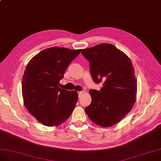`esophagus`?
Wrapping results in <instances>:
<instances>
[{
  "instance_id": "34e87169",
  "label": "esophagus",
  "mask_w": 161,
  "mask_h": 161,
  "mask_svg": "<svg viewBox=\"0 0 161 161\" xmlns=\"http://www.w3.org/2000/svg\"><path fill=\"white\" fill-rule=\"evenodd\" d=\"M84 93V91H81V92H78V95H79V97H81V96L83 95V94Z\"/></svg>"
}]
</instances>
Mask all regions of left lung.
Listing matches in <instances>:
<instances>
[{
    "label": "left lung",
    "mask_w": 161,
    "mask_h": 161,
    "mask_svg": "<svg viewBox=\"0 0 161 161\" xmlns=\"http://www.w3.org/2000/svg\"><path fill=\"white\" fill-rule=\"evenodd\" d=\"M90 62L92 77L103 88L89 91L91 104L85 111L92 121L111 127L126 116L136 100L137 80L130 58L114 45L103 43L81 50Z\"/></svg>",
    "instance_id": "1"
}]
</instances>
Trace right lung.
<instances>
[{
    "label": "right lung",
    "mask_w": 161,
    "mask_h": 161,
    "mask_svg": "<svg viewBox=\"0 0 161 161\" xmlns=\"http://www.w3.org/2000/svg\"><path fill=\"white\" fill-rule=\"evenodd\" d=\"M80 52L81 49L51 47L27 63L22 79L23 99L27 111L43 125H61L75 108L77 92L59 88V81Z\"/></svg>",
    "instance_id": "right-lung-1"
}]
</instances>
